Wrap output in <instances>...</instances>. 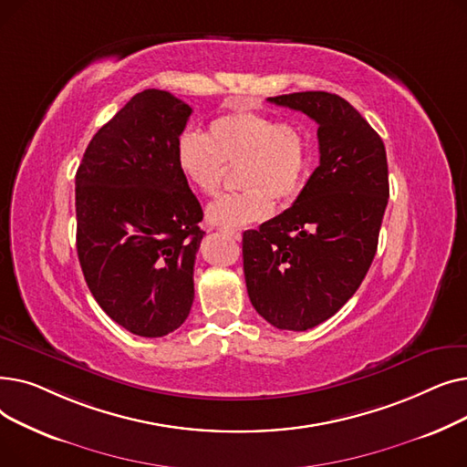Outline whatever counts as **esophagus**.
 <instances>
[{"label":"esophagus","instance_id":"obj_1","mask_svg":"<svg viewBox=\"0 0 467 467\" xmlns=\"http://www.w3.org/2000/svg\"><path fill=\"white\" fill-rule=\"evenodd\" d=\"M221 233H225L227 236H231L233 240H240L242 238V233L240 231H233V229H221Z\"/></svg>","mask_w":467,"mask_h":467}]
</instances>
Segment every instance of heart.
<instances>
[{
  "mask_svg": "<svg viewBox=\"0 0 467 467\" xmlns=\"http://www.w3.org/2000/svg\"><path fill=\"white\" fill-rule=\"evenodd\" d=\"M238 166L244 187L217 196L208 219L221 227H244L273 212V199L297 196L308 176V141L296 122L271 113L236 109L213 119L206 136L183 132L176 143V164L183 178L204 194L225 180L227 166Z\"/></svg>",
  "mask_w": 467,
  "mask_h": 467,
  "instance_id": "heart-1",
  "label": "heart"
}]
</instances>
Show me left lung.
I'll list each match as a JSON object with an SVG mask.
<instances>
[{
	"mask_svg": "<svg viewBox=\"0 0 467 467\" xmlns=\"http://www.w3.org/2000/svg\"><path fill=\"white\" fill-rule=\"evenodd\" d=\"M268 102L317 122L320 166L291 208L244 233V276L268 324L306 331L345 306L375 259L389 196L386 150L337 94L293 92Z\"/></svg>",
	"mask_w": 467,
	"mask_h": 467,
	"instance_id": "8db88e82",
	"label": "left lung"
}]
</instances>
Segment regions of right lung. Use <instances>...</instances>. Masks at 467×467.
Returning a JSON list of instances; mask_svg holds the SVG:
<instances>
[{"label":"right lung","mask_w":467,"mask_h":467,"mask_svg":"<svg viewBox=\"0 0 467 467\" xmlns=\"http://www.w3.org/2000/svg\"><path fill=\"white\" fill-rule=\"evenodd\" d=\"M191 108L147 88L94 134L76 174L78 255L96 303L140 337L178 329L194 299L202 208L176 164Z\"/></svg>","instance_id":"obj_1"}]
</instances>
